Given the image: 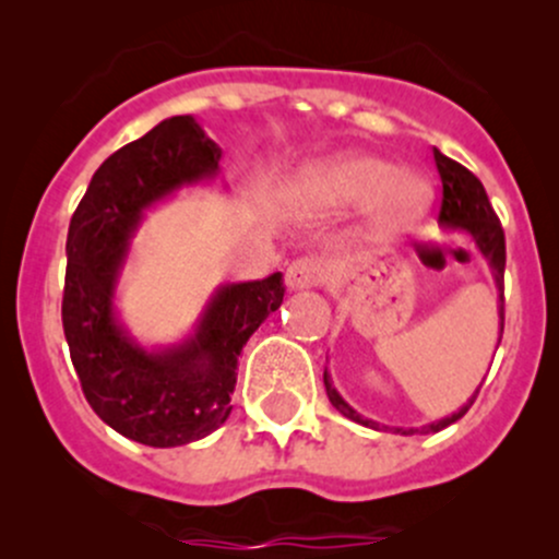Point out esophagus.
<instances>
[{
    "label": "esophagus",
    "mask_w": 559,
    "mask_h": 559,
    "mask_svg": "<svg viewBox=\"0 0 559 559\" xmlns=\"http://www.w3.org/2000/svg\"><path fill=\"white\" fill-rule=\"evenodd\" d=\"M286 289L289 292H302V289H313L324 281V264L313 257H302L297 262H292L286 267Z\"/></svg>",
    "instance_id": "34e87169"
}]
</instances>
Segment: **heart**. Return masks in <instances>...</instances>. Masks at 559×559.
I'll use <instances>...</instances> for the list:
<instances>
[{"label": "heart", "mask_w": 559, "mask_h": 559, "mask_svg": "<svg viewBox=\"0 0 559 559\" xmlns=\"http://www.w3.org/2000/svg\"><path fill=\"white\" fill-rule=\"evenodd\" d=\"M286 202L306 213H335L362 205L370 235L389 238L425 218L432 186L421 173L394 170L365 154H335L302 167L286 186Z\"/></svg>", "instance_id": "b5f03b06"}]
</instances>
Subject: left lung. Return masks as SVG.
I'll return each mask as SVG.
<instances>
[{"mask_svg":"<svg viewBox=\"0 0 559 559\" xmlns=\"http://www.w3.org/2000/svg\"><path fill=\"white\" fill-rule=\"evenodd\" d=\"M432 156H436V167H438V175H441V183H443L441 216H438V222H441V227L447 229V233L467 235V238L473 240V246L478 248V253L487 259L489 270H492L495 286H498L500 337H503V270H506L503 227H500L498 216H495L492 205H489V197H487V191H484L481 180H478L471 170H465L462 165H456L454 159H449L447 154H441L438 148H432ZM500 337H498V343H500ZM324 386H326V397H330V403L335 405V408L341 411L346 419L370 427V430H379V432L389 430V432H400V436H414V432L427 436V432H438V430H443V427L454 425L456 419H462V416L467 414V408H471L473 400H476V394H478V389H476V392L467 397V403L460 405L452 416H443V419L430 421V425L392 427V425H381V421L357 414V411H354L352 405L343 400V394L332 386V379H330V373H326V368H324Z\"/></svg>","mask_w":559,"mask_h":559,"instance_id":"obj_1","label":"left lung"}]
</instances>
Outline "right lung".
I'll use <instances>...</instances> for the list:
<instances>
[{"mask_svg": "<svg viewBox=\"0 0 559 559\" xmlns=\"http://www.w3.org/2000/svg\"><path fill=\"white\" fill-rule=\"evenodd\" d=\"M218 180L222 148L202 123L165 118L99 165L67 233L61 321L72 365L94 414L145 447H186L227 421L240 352L284 302L281 273L222 284L191 332L167 346H145L121 319L118 284L145 213Z\"/></svg>", "mask_w": 559, "mask_h": 559, "instance_id": "add662e5", "label": "right lung"}]
</instances>
